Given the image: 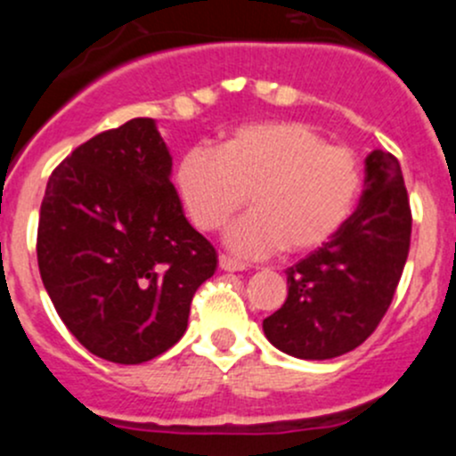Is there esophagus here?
Listing matches in <instances>:
<instances>
[{
  "mask_svg": "<svg viewBox=\"0 0 456 456\" xmlns=\"http://www.w3.org/2000/svg\"><path fill=\"white\" fill-rule=\"evenodd\" d=\"M218 265H220V269L229 271V273H236V271H245L247 269V266L242 265V262L233 260V257H229V256H220L218 257Z\"/></svg>",
  "mask_w": 456,
  "mask_h": 456,
  "instance_id": "1",
  "label": "esophagus"
}]
</instances>
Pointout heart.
I'll return each mask as SVG.
<instances>
[{"instance_id": "1", "label": "heart", "mask_w": 456, "mask_h": 456, "mask_svg": "<svg viewBox=\"0 0 456 456\" xmlns=\"http://www.w3.org/2000/svg\"><path fill=\"white\" fill-rule=\"evenodd\" d=\"M176 187L202 232L223 227L251 194L254 209L229 224L224 245L240 257H266L326 245L355 207L362 172L348 147L326 145L314 127L269 121L238 127L218 151H185Z\"/></svg>"}]
</instances>
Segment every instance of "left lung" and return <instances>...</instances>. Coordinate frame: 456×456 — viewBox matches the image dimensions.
Wrapping results in <instances>:
<instances>
[{"label":"left lung","instance_id":"8db88e82","mask_svg":"<svg viewBox=\"0 0 456 456\" xmlns=\"http://www.w3.org/2000/svg\"><path fill=\"white\" fill-rule=\"evenodd\" d=\"M411 229L399 160L370 151L360 205L326 245L287 269V300L262 322L266 339L300 360H330L360 346L393 302Z\"/></svg>","mask_w":456,"mask_h":456}]
</instances>
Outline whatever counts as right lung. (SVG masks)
Returning a JSON list of instances; mask_svg holds the SVG:
<instances>
[{"label": "right lung", "mask_w": 456, "mask_h": 456, "mask_svg": "<svg viewBox=\"0 0 456 456\" xmlns=\"http://www.w3.org/2000/svg\"><path fill=\"white\" fill-rule=\"evenodd\" d=\"M154 118L77 147L41 202L37 262L54 309L101 360L142 364L183 338L218 256L183 214Z\"/></svg>", "instance_id": "add662e5"}]
</instances>
